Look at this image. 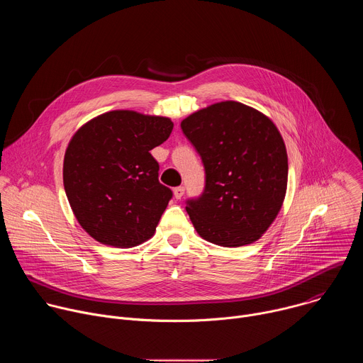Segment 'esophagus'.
I'll return each mask as SVG.
<instances>
[{
	"instance_id": "esophagus-1",
	"label": "esophagus",
	"mask_w": 363,
	"mask_h": 363,
	"mask_svg": "<svg viewBox=\"0 0 363 363\" xmlns=\"http://www.w3.org/2000/svg\"><path fill=\"white\" fill-rule=\"evenodd\" d=\"M184 186H177L175 189H174V196H175V199H181L182 196H184Z\"/></svg>"
}]
</instances>
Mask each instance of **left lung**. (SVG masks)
Returning <instances> with one entry per match:
<instances>
[{
    "label": "left lung",
    "mask_w": 363,
    "mask_h": 363,
    "mask_svg": "<svg viewBox=\"0 0 363 363\" xmlns=\"http://www.w3.org/2000/svg\"><path fill=\"white\" fill-rule=\"evenodd\" d=\"M205 167V189L188 201L196 233L221 247L255 242L279 216L289 162L274 122L244 103L225 100L181 122Z\"/></svg>",
    "instance_id": "8db88e82"
}]
</instances>
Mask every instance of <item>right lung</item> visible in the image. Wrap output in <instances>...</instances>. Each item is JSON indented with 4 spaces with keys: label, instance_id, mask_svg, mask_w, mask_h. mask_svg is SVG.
Here are the masks:
<instances>
[{
    "label": "right lung",
    "instance_id": "1",
    "mask_svg": "<svg viewBox=\"0 0 363 363\" xmlns=\"http://www.w3.org/2000/svg\"><path fill=\"white\" fill-rule=\"evenodd\" d=\"M174 129L169 118L111 111L82 125L63 162L65 191L82 228L96 241L130 248L147 241L172 198L150 155Z\"/></svg>",
    "mask_w": 363,
    "mask_h": 363
}]
</instances>
